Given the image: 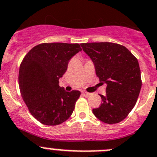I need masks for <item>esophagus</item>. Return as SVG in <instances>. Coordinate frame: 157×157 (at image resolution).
<instances>
[{
    "instance_id": "esophagus-1",
    "label": "esophagus",
    "mask_w": 157,
    "mask_h": 157,
    "mask_svg": "<svg viewBox=\"0 0 157 157\" xmlns=\"http://www.w3.org/2000/svg\"><path fill=\"white\" fill-rule=\"evenodd\" d=\"M82 94H83L84 96H85V97H88L89 95H91V93H88L85 91H82Z\"/></svg>"
}]
</instances>
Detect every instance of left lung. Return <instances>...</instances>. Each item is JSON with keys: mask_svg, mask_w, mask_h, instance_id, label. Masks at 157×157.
I'll list each match as a JSON object with an SVG mask.
<instances>
[{"mask_svg": "<svg viewBox=\"0 0 157 157\" xmlns=\"http://www.w3.org/2000/svg\"><path fill=\"white\" fill-rule=\"evenodd\" d=\"M91 58L99 80L107 84L102 103L92 112L105 124L119 123L128 117L136 104L142 87L138 59L127 48L110 42L81 44Z\"/></svg>", "mask_w": 157, "mask_h": 157, "instance_id": "left-lung-1", "label": "left lung"}]
</instances>
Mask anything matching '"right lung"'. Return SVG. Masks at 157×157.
Listing matches in <instances>:
<instances>
[{
	"instance_id": "obj_1",
	"label": "right lung",
	"mask_w": 157,
	"mask_h": 157,
	"mask_svg": "<svg viewBox=\"0 0 157 157\" xmlns=\"http://www.w3.org/2000/svg\"><path fill=\"white\" fill-rule=\"evenodd\" d=\"M81 50L79 44L43 43L24 57L19 72L21 95L30 113L41 124L59 125L73 113L80 91H66L59 80L71 58Z\"/></svg>"
}]
</instances>
